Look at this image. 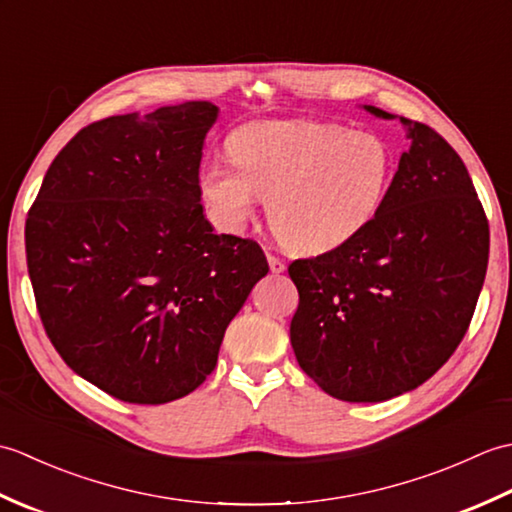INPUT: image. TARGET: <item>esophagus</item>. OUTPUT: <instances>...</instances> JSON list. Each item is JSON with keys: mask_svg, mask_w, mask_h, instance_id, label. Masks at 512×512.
<instances>
[{"mask_svg": "<svg viewBox=\"0 0 512 512\" xmlns=\"http://www.w3.org/2000/svg\"><path fill=\"white\" fill-rule=\"evenodd\" d=\"M268 266H270V273H275V275L284 273V270H286V264L281 262V259L275 257V255H268Z\"/></svg>", "mask_w": 512, "mask_h": 512, "instance_id": "obj_1", "label": "esophagus"}]
</instances>
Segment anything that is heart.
<instances>
[{"instance_id":"heart-1","label":"heart","mask_w":512,"mask_h":512,"mask_svg":"<svg viewBox=\"0 0 512 512\" xmlns=\"http://www.w3.org/2000/svg\"><path fill=\"white\" fill-rule=\"evenodd\" d=\"M231 165L211 162L200 193L213 220L242 231L259 198L277 237L319 255L350 242L383 206L394 156L376 134L306 121H264L228 138Z\"/></svg>"}]
</instances>
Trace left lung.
<instances>
[{"label":"left lung","instance_id":"8db88e82","mask_svg":"<svg viewBox=\"0 0 512 512\" xmlns=\"http://www.w3.org/2000/svg\"><path fill=\"white\" fill-rule=\"evenodd\" d=\"M400 123L409 147L374 220L288 266L299 290L292 350L325 394L347 402H383L436 374L469 330L486 277L488 220L462 158L431 127Z\"/></svg>","mask_w":512,"mask_h":512}]
</instances>
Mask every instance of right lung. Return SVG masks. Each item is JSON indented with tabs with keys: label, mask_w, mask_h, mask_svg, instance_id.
Returning a JSON list of instances; mask_svg holds the SVG:
<instances>
[{
	"label": "right lung",
	"mask_w": 512,
	"mask_h": 512,
	"mask_svg": "<svg viewBox=\"0 0 512 512\" xmlns=\"http://www.w3.org/2000/svg\"><path fill=\"white\" fill-rule=\"evenodd\" d=\"M217 105L189 101L83 127L26 220L28 275L54 350L118 400L198 389L228 323L268 273L253 239L215 235L200 160Z\"/></svg>",
	"instance_id": "right-lung-1"
}]
</instances>
